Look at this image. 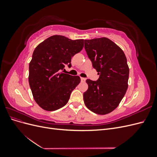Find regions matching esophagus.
I'll use <instances>...</instances> for the list:
<instances>
[{"mask_svg": "<svg viewBox=\"0 0 157 157\" xmlns=\"http://www.w3.org/2000/svg\"><path fill=\"white\" fill-rule=\"evenodd\" d=\"M80 80H81V82H85V81H86V78L81 77V78H80Z\"/></svg>", "mask_w": 157, "mask_h": 157, "instance_id": "34e87169", "label": "esophagus"}]
</instances>
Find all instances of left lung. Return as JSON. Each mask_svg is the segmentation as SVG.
I'll list each match as a JSON object with an SVG mask.
<instances>
[{"label":"left lung","mask_w":157,"mask_h":157,"mask_svg":"<svg viewBox=\"0 0 157 157\" xmlns=\"http://www.w3.org/2000/svg\"><path fill=\"white\" fill-rule=\"evenodd\" d=\"M84 48L99 77L86 80L87 91L83 94L85 105L90 111L106 115L115 109L128 88L129 67L124 52L105 37L84 40Z\"/></svg>","instance_id":"8db88e82"}]
</instances>
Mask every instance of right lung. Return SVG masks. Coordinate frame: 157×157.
<instances>
[{
    "mask_svg": "<svg viewBox=\"0 0 157 157\" xmlns=\"http://www.w3.org/2000/svg\"><path fill=\"white\" fill-rule=\"evenodd\" d=\"M83 47V39L73 40L61 35L52 36L36 47L29 66V83L42 109L56 111L67 104L80 78L61 71L65 65L71 67V58Z\"/></svg>",
    "mask_w": 157,
    "mask_h": 157,
    "instance_id": "obj_1",
    "label": "right lung"
}]
</instances>
